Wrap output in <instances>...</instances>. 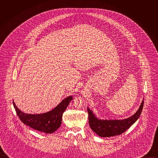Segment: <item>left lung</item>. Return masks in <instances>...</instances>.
Returning <instances> with one entry per match:
<instances>
[{"instance_id":"1","label":"left lung","mask_w":158,"mask_h":158,"mask_svg":"<svg viewBox=\"0 0 158 158\" xmlns=\"http://www.w3.org/2000/svg\"><path fill=\"white\" fill-rule=\"evenodd\" d=\"M144 106V99L137 112L132 116L120 120L99 119L89 108H87L89 124L92 130L102 138L111 137L124 132L139 118Z\"/></svg>"}]
</instances>
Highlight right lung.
I'll return each instance as SVG.
<instances>
[{
	"label": "right lung",
	"mask_w": 158,
	"mask_h": 158,
	"mask_svg": "<svg viewBox=\"0 0 158 158\" xmlns=\"http://www.w3.org/2000/svg\"><path fill=\"white\" fill-rule=\"evenodd\" d=\"M72 100L73 96L67 97L51 111L39 114H26L18 109L14 101L12 102L18 117L24 124L35 130L51 134L60 126L62 114Z\"/></svg>",
	"instance_id": "1"
}]
</instances>
